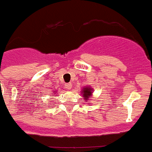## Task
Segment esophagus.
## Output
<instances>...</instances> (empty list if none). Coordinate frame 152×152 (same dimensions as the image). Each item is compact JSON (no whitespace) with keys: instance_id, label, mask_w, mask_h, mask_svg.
I'll return each instance as SVG.
<instances>
[{"instance_id":"34e87169","label":"esophagus","mask_w":152,"mask_h":152,"mask_svg":"<svg viewBox=\"0 0 152 152\" xmlns=\"http://www.w3.org/2000/svg\"><path fill=\"white\" fill-rule=\"evenodd\" d=\"M71 88H72V85H71V83L65 84V88L67 89V90H70V89H71Z\"/></svg>"}]
</instances>
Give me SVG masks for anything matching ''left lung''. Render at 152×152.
Returning a JSON list of instances; mask_svg holds the SVG:
<instances>
[{"mask_svg":"<svg viewBox=\"0 0 152 152\" xmlns=\"http://www.w3.org/2000/svg\"><path fill=\"white\" fill-rule=\"evenodd\" d=\"M93 88H91L90 86L85 87L83 88L82 91H81V94L83 96V98L85 99V102H87V101H88L89 98L92 96V93H93Z\"/></svg>","mask_w":152,"mask_h":152,"instance_id":"obj_1","label":"left lung"}]
</instances>
